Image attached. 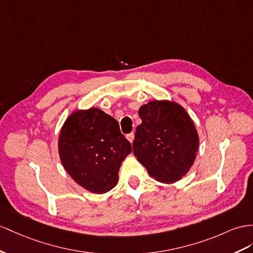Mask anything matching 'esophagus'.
<instances>
[{"label": "esophagus", "mask_w": 253, "mask_h": 253, "mask_svg": "<svg viewBox=\"0 0 253 253\" xmlns=\"http://www.w3.org/2000/svg\"><path fill=\"white\" fill-rule=\"evenodd\" d=\"M126 138H127V140H128L129 142H130V143H132L133 140H134V133H133V132H131V133L127 134V135H126Z\"/></svg>", "instance_id": "esophagus-1"}]
</instances>
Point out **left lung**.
Here are the masks:
<instances>
[{
  "label": "left lung",
  "instance_id": "8db88e82",
  "mask_svg": "<svg viewBox=\"0 0 253 253\" xmlns=\"http://www.w3.org/2000/svg\"><path fill=\"white\" fill-rule=\"evenodd\" d=\"M133 155L157 182L174 184L196 160L199 134L185 108L173 100H152L139 109Z\"/></svg>",
  "mask_w": 253,
  "mask_h": 253
}]
</instances>
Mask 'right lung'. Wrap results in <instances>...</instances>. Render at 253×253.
Masks as SVG:
<instances>
[{
    "label": "right lung",
    "mask_w": 253,
    "mask_h": 253,
    "mask_svg": "<svg viewBox=\"0 0 253 253\" xmlns=\"http://www.w3.org/2000/svg\"><path fill=\"white\" fill-rule=\"evenodd\" d=\"M64 169L84 189L106 193L119 182L121 165L131 144L119 123L98 108L76 110L61 128L57 139Z\"/></svg>",
    "instance_id": "obj_1"
}]
</instances>
